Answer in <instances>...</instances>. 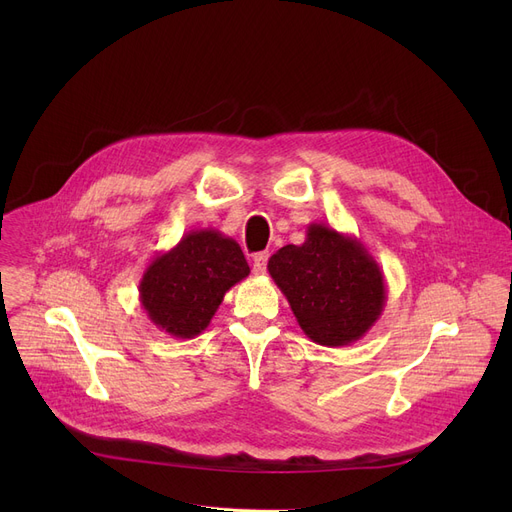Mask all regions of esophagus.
I'll list each match as a JSON object with an SVG mask.
<instances>
[{
    "mask_svg": "<svg viewBox=\"0 0 512 512\" xmlns=\"http://www.w3.org/2000/svg\"><path fill=\"white\" fill-rule=\"evenodd\" d=\"M267 259H270V253H257L253 257V274H263L265 267H267Z\"/></svg>",
    "mask_w": 512,
    "mask_h": 512,
    "instance_id": "esophagus-1",
    "label": "esophagus"
}]
</instances>
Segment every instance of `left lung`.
<instances>
[{"label": "left lung", "instance_id": "1", "mask_svg": "<svg viewBox=\"0 0 512 512\" xmlns=\"http://www.w3.org/2000/svg\"><path fill=\"white\" fill-rule=\"evenodd\" d=\"M301 330L321 346H348L380 319L388 290L363 242L328 224H309L303 245H286L267 261Z\"/></svg>", "mask_w": 512, "mask_h": 512}]
</instances>
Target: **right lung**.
<instances>
[{"instance_id":"obj_1","label":"right lung","mask_w":512,"mask_h":512,"mask_svg":"<svg viewBox=\"0 0 512 512\" xmlns=\"http://www.w3.org/2000/svg\"><path fill=\"white\" fill-rule=\"evenodd\" d=\"M249 274L234 238L213 228L191 230L151 259L139 282V301L161 332L195 338L209 326L224 294Z\"/></svg>"}]
</instances>
